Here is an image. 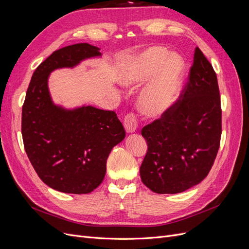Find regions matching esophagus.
Segmentation results:
<instances>
[{"label": "esophagus", "instance_id": "34e87169", "mask_svg": "<svg viewBox=\"0 0 249 249\" xmlns=\"http://www.w3.org/2000/svg\"><path fill=\"white\" fill-rule=\"evenodd\" d=\"M137 125L138 122L136 115L133 114V113H129V114L125 115L124 120V126L126 133H134L137 129Z\"/></svg>", "mask_w": 249, "mask_h": 249}]
</instances>
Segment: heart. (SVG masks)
<instances>
[{
  "label": "heart",
  "mask_w": 249,
  "mask_h": 249,
  "mask_svg": "<svg viewBox=\"0 0 249 249\" xmlns=\"http://www.w3.org/2000/svg\"><path fill=\"white\" fill-rule=\"evenodd\" d=\"M182 62L160 47L149 48L137 54L124 66L120 83L137 88L153 79L142 89L139 109L147 117H160L176 102L182 76Z\"/></svg>",
  "instance_id": "heart-1"
}]
</instances>
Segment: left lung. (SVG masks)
Returning <instances> with one entry per match:
<instances>
[{
  "label": "left lung",
  "mask_w": 249,
  "mask_h": 249,
  "mask_svg": "<svg viewBox=\"0 0 249 249\" xmlns=\"http://www.w3.org/2000/svg\"><path fill=\"white\" fill-rule=\"evenodd\" d=\"M141 135L147 153L140 177L152 191L180 193L208 176L220 144L221 107L216 73L198 48L178 101Z\"/></svg>",
  "instance_id": "8db88e82"
}]
</instances>
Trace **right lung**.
I'll return each instance as SVG.
<instances>
[{
	"label": "right lung",
	"instance_id": "add662e5",
	"mask_svg": "<svg viewBox=\"0 0 249 249\" xmlns=\"http://www.w3.org/2000/svg\"><path fill=\"white\" fill-rule=\"evenodd\" d=\"M101 56L89 43L57 50L35 70L27 90L21 111L26 153L42 182L60 192L86 194L99 187L109 154L125 137L114 111L66 109L55 105L49 91L52 71Z\"/></svg>",
	"mask_w": 249,
	"mask_h": 249
}]
</instances>
